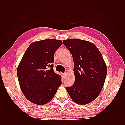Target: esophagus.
<instances>
[{
    "instance_id": "1",
    "label": "esophagus",
    "mask_w": 125,
    "mask_h": 125,
    "mask_svg": "<svg viewBox=\"0 0 125 125\" xmlns=\"http://www.w3.org/2000/svg\"><path fill=\"white\" fill-rule=\"evenodd\" d=\"M66 73H62V76L63 78H65V77H66Z\"/></svg>"
}]
</instances>
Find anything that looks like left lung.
Here are the masks:
<instances>
[{"mask_svg": "<svg viewBox=\"0 0 125 125\" xmlns=\"http://www.w3.org/2000/svg\"><path fill=\"white\" fill-rule=\"evenodd\" d=\"M63 43L73 57L75 80L66 89L74 102L85 105L100 94L107 74V66L99 49L90 42L68 39Z\"/></svg>", "mask_w": 125, "mask_h": 125, "instance_id": "8db88e82", "label": "left lung"}]
</instances>
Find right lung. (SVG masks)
Listing matches in <instances>:
<instances>
[{
	"label": "right lung",
	"instance_id": "add662e5",
	"mask_svg": "<svg viewBox=\"0 0 125 125\" xmlns=\"http://www.w3.org/2000/svg\"><path fill=\"white\" fill-rule=\"evenodd\" d=\"M62 42L46 39L32 43L26 50L17 68L20 89L26 99L36 105L50 102L62 84L52 69L54 55Z\"/></svg>",
	"mask_w": 125,
	"mask_h": 125
}]
</instances>
